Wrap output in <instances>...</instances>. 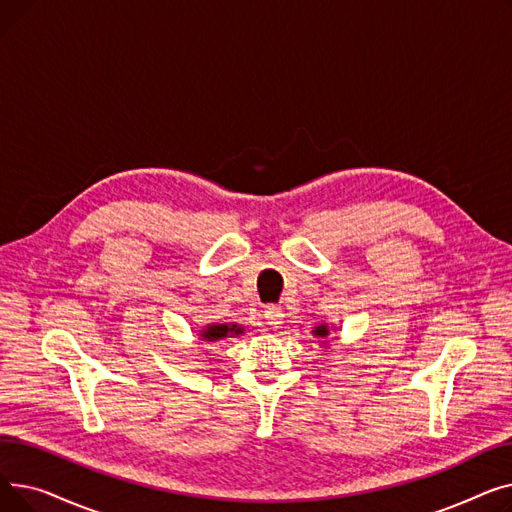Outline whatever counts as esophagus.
Listing matches in <instances>:
<instances>
[{
  "label": "esophagus",
  "mask_w": 512,
  "mask_h": 512,
  "mask_svg": "<svg viewBox=\"0 0 512 512\" xmlns=\"http://www.w3.org/2000/svg\"><path fill=\"white\" fill-rule=\"evenodd\" d=\"M263 317L272 328H280L284 324V311L280 305H267L263 311Z\"/></svg>",
  "instance_id": "1"
}]
</instances>
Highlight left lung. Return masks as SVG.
Segmentation results:
<instances>
[{"label":"left lung","instance_id":"1","mask_svg":"<svg viewBox=\"0 0 512 512\" xmlns=\"http://www.w3.org/2000/svg\"><path fill=\"white\" fill-rule=\"evenodd\" d=\"M313 334H315V336H319V338H326V336H328V328H326V326H319Z\"/></svg>","mask_w":512,"mask_h":512}]
</instances>
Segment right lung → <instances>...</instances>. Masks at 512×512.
I'll use <instances>...</instances> for the list:
<instances>
[{"label":"right lung","mask_w":512,"mask_h":512,"mask_svg":"<svg viewBox=\"0 0 512 512\" xmlns=\"http://www.w3.org/2000/svg\"><path fill=\"white\" fill-rule=\"evenodd\" d=\"M242 328L238 326H207V330L203 332V338L213 342V340H220V338H226L228 334H240Z\"/></svg>","instance_id":"obj_1"}]
</instances>
